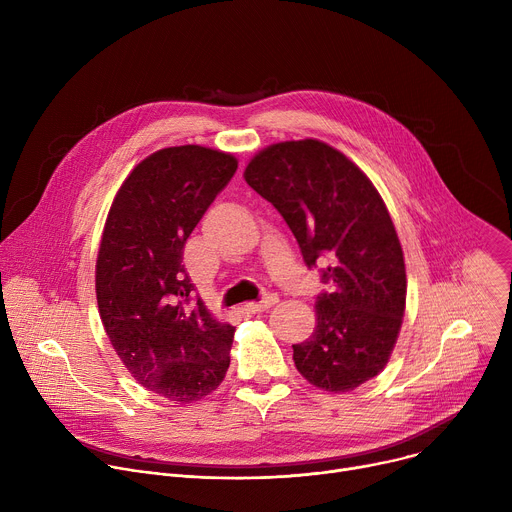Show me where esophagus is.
<instances>
[{"instance_id":"obj_1","label":"esophagus","mask_w":512,"mask_h":512,"mask_svg":"<svg viewBox=\"0 0 512 512\" xmlns=\"http://www.w3.org/2000/svg\"><path fill=\"white\" fill-rule=\"evenodd\" d=\"M277 302H279L277 294H267L261 302H251V304H247V306H245V310H247V312H251V314H259V312L269 310V308H271V306H275Z\"/></svg>"}]
</instances>
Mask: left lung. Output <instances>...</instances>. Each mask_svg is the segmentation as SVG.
<instances>
[{"label": "left lung", "mask_w": 512, "mask_h": 512, "mask_svg": "<svg viewBox=\"0 0 512 512\" xmlns=\"http://www.w3.org/2000/svg\"><path fill=\"white\" fill-rule=\"evenodd\" d=\"M247 184L294 233L304 261H330L316 330L294 344L314 387L346 393L377 377L397 342L407 296L403 249L391 214L356 164L318 139L281 141L245 168Z\"/></svg>", "instance_id": "obj_1"}]
</instances>
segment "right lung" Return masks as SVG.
Wrapping results in <instances>:
<instances>
[{"label": "right lung", "instance_id": "add662e5", "mask_svg": "<svg viewBox=\"0 0 512 512\" xmlns=\"http://www.w3.org/2000/svg\"><path fill=\"white\" fill-rule=\"evenodd\" d=\"M237 172V158L178 145L121 184L101 237L95 287L105 332L139 385L192 403L223 383L235 328L194 296L184 245Z\"/></svg>", "mask_w": 512, "mask_h": 512}]
</instances>
